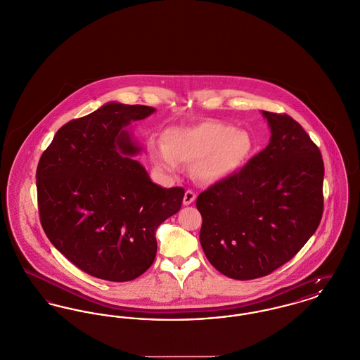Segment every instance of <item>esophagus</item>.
<instances>
[{
  "mask_svg": "<svg viewBox=\"0 0 360 360\" xmlns=\"http://www.w3.org/2000/svg\"><path fill=\"white\" fill-rule=\"evenodd\" d=\"M195 193L193 191H185V195H184V205H191L194 201H195Z\"/></svg>",
  "mask_w": 360,
  "mask_h": 360,
  "instance_id": "esophagus-1",
  "label": "esophagus"
}]
</instances>
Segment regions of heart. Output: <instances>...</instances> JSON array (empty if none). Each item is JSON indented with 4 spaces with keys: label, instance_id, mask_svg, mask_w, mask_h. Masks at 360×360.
<instances>
[{
    "label": "heart",
    "instance_id": "obj_1",
    "mask_svg": "<svg viewBox=\"0 0 360 360\" xmlns=\"http://www.w3.org/2000/svg\"><path fill=\"white\" fill-rule=\"evenodd\" d=\"M252 136L221 122L202 121L165 131L163 144L150 140L148 153L153 165L174 174L179 166H193V175L205 184L229 178L242 169L253 152Z\"/></svg>",
    "mask_w": 360,
    "mask_h": 360
}]
</instances>
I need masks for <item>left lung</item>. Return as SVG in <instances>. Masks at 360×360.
I'll return each mask as SVG.
<instances>
[{"label":"left lung","instance_id":"obj_1","mask_svg":"<svg viewBox=\"0 0 360 360\" xmlns=\"http://www.w3.org/2000/svg\"><path fill=\"white\" fill-rule=\"evenodd\" d=\"M268 147L197 197L200 242L223 275L252 280L288 262L316 233L323 212V160L288 114L262 111Z\"/></svg>","mask_w":360,"mask_h":360}]
</instances>
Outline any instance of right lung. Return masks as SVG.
Returning <instances> with one entry per match:
<instances>
[{"label": "right lung", "mask_w": 360, "mask_h": 360, "mask_svg": "<svg viewBox=\"0 0 360 360\" xmlns=\"http://www.w3.org/2000/svg\"><path fill=\"white\" fill-rule=\"evenodd\" d=\"M153 111L105 105L58 129L39 159L43 231L88 275L117 283L143 275L156 257V229L181 210L185 189L158 186L130 158L140 148L124 127Z\"/></svg>", "instance_id": "right-lung-1"}]
</instances>
